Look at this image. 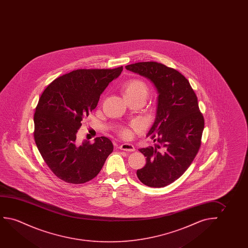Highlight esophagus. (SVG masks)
Wrapping results in <instances>:
<instances>
[{"label": "esophagus", "mask_w": 248, "mask_h": 248, "mask_svg": "<svg viewBox=\"0 0 248 248\" xmlns=\"http://www.w3.org/2000/svg\"><path fill=\"white\" fill-rule=\"evenodd\" d=\"M120 149L125 152H135V146H133L132 144H129V143H124L122 144L119 146Z\"/></svg>", "instance_id": "34e87169"}]
</instances>
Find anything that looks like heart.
<instances>
[{"label":"heart","instance_id":"1","mask_svg":"<svg viewBox=\"0 0 248 248\" xmlns=\"http://www.w3.org/2000/svg\"><path fill=\"white\" fill-rule=\"evenodd\" d=\"M121 91H122L124 97L127 101L138 98L146 100V96L149 93L148 86L145 82L140 78H131L124 82L121 87ZM132 127L133 129H139V125L136 124H135ZM119 135L125 139H129L132 136L131 129L129 128H125V127L121 128L119 129Z\"/></svg>","mask_w":248,"mask_h":248}]
</instances>
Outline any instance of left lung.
Here are the masks:
<instances>
[{
    "label": "left lung",
    "instance_id": "left-lung-1",
    "mask_svg": "<svg viewBox=\"0 0 248 248\" xmlns=\"http://www.w3.org/2000/svg\"><path fill=\"white\" fill-rule=\"evenodd\" d=\"M125 68L149 78L158 93L156 119L147 136L159 145L139 150L146 163L136 174L147 186H166L186 171L200 149L204 118L197 95L183 75L159 62H140Z\"/></svg>",
    "mask_w": 248,
    "mask_h": 248
}]
</instances>
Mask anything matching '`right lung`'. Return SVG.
<instances>
[{
	"label": "right lung",
	"instance_id": "obj_1",
	"mask_svg": "<svg viewBox=\"0 0 248 248\" xmlns=\"http://www.w3.org/2000/svg\"><path fill=\"white\" fill-rule=\"evenodd\" d=\"M123 67L77 69L54 79L39 99L34 115V138L38 150L58 179L69 184L94 179L113 151L105 136L95 142L77 138L81 121L97 106L100 95L118 78Z\"/></svg>",
	"mask_w": 248,
	"mask_h": 248
}]
</instances>
